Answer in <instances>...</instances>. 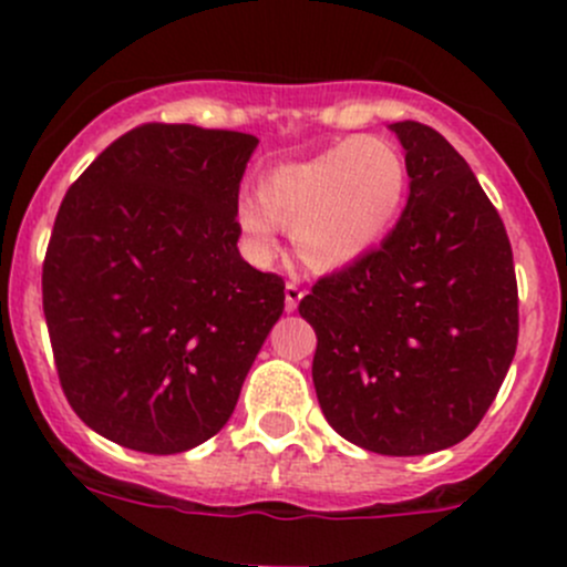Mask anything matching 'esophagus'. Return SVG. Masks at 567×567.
I'll list each match as a JSON object with an SVG mask.
<instances>
[{
  "instance_id": "34e87169",
  "label": "esophagus",
  "mask_w": 567,
  "mask_h": 567,
  "mask_svg": "<svg viewBox=\"0 0 567 567\" xmlns=\"http://www.w3.org/2000/svg\"><path fill=\"white\" fill-rule=\"evenodd\" d=\"M301 299H303V290L299 288V285L296 282L285 285V309H288V312H293V309L299 307Z\"/></svg>"
}]
</instances>
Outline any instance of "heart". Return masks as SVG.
Returning a JSON list of instances; mask_svg holds the SVG:
<instances>
[{
  "instance_id": "1",
  "label": "heart",
  "mask_w": 567,
  "mask_h": 567,
  "mask_svg": "<svg viewBox=\"0 0 567 567\" xmlns=\"http://www.w3.org/2000/svg\"><path fill=\"white\" fill-rule=\"evenodd\" d=\"M408 165L389 141L348 138L301 163L279 165L244 198L236 225L255 260H271L279 228L290 230L299 260L320 274L367 258L402 214Z\"/></svg>"
}]
</instances>
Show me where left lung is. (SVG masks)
Wrapping results in <instances>:
<instances>
[{"label":"left lung","mask_w":567,"mask_h":567,"mask_svg":"<svg viewBox=\"0 0 567 567\" xmlns=\"http://www.w3.org/2000/svg\"><path fill=\"white\" fill-rule=\"evenodd\" d=\"M410 195L396 228L299 303L318 333L326 421L359 449L424 456L462 443L519 339L514 252L497 208L437 130L389 124Z\"/></svg>","instance_id":"1"}]
</instances>
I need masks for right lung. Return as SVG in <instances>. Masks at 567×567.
I'll return each instance as SVG.
<instances>
[{
    "instance_id": "right-lung-1",
    "label": "right lung",
    "mask_w": 567,
    "mask_h": 567,
    "mask_svg": "<svg viewBox=\"0 0 567 567\" xmlns=\"http://www.w3.org/2000/svg\"><path fill=\"white\" fill-rule=\"evenodd\" d=\"M258 138L143 124L68 189L43 312L70 408L143 454L219 432L285 309L277 274L238 252V184Z\"/></svg>"
}]
</instances>
